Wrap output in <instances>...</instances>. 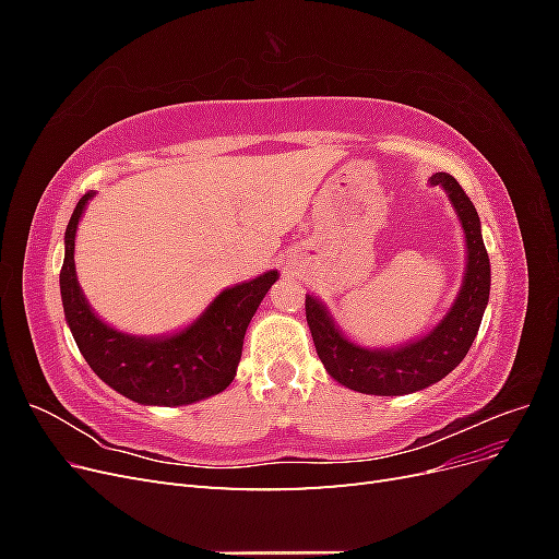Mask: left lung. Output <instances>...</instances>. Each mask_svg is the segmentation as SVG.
Wrapping results in <instances>:
<instances>
[{
  "label": "left lung",
  "mask_w": 559,
  "mask_h": 559,
  "mask_svg": "<svg viewBox=\"0 0 559 559\" xmlns=\"http://www.w3.org/2000/svg\"><path fill=\"white\" fill-rule=\"evenodd\" d=\"M431 183H441L460 214L466 235V277L452 310L431 333L399 349H364L349 343L335 329L329 312L319 300L306 296V317L321 364L329 376L361 394L403 396L419 392L466 357L480 329L483 312L489 298V259L480 235V218L473 202L452 175L436 173Z\"/></svg>",
  "instance_id": "left-lung-1"
}]
</instances>
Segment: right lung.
<instances>
[{
  "instance_id": "1",
  "label": "right lung",
  "mask_w": 559,
  "mask_h": 559,
  "mask_svg": "<svg viewBox=\"0 0 559 559\" xmlns=\"http://www.w3.org/2000/svg\"><path fill=\"white\" fill-rule=\"evenodd\" d=\"M93 193H86L67 224L60 294L67 324L83 359L118 394L148 405H183L214 396L233 382L249 321L275 284L270 273L233 286L195 324L170 337H134L103 324L83 298L74 267V235Z\"/></svg>"
}]
</instances>
